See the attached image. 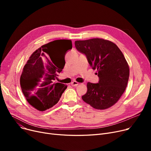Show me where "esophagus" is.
Returning <instances> with one entry per match:
<instances>
[{"instance_id":"obj_1","label":"esophagus","mask_w":151,"mask_h":151,"mask_svg":"<svg viewBox=\"0 0 151 151\" xmlns=\"http://www.w3.org/2000/svg\"><path fill=\"white\" fill-rule=\"evenodd\" d=\"M79 84V83H78L77 81H72L71 83V85L72 86H78Z\"/></svg>"}]
</instances>
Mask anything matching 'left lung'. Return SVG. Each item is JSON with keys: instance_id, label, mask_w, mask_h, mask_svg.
<instances>
[{"instance_id": "8db88e82", "label": "left lung", "mask_w": 151, "mask_h": 151, "mask_svg": "<svg viewBox=\"0 0 151 151\" xmlns=\"http://www.w3.org/2000/svg\"><path fill=\"white\" fill-rule=\"evenodd\" d=\"M75 45L92 68L97 70L99 78L98 83H88L82 99L95 109L112 106L124 92L129 78V67L122 51L112 42L102 38L77 40Z\"/></svg>"}]
</instances>
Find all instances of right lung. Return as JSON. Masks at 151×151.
Instances as JSON below:
<instances>
[{
    "instance_id": "right-lung-1",
    "label": "right lung",
    "mask_w": 151,
    "mask_h": 151,
    "mask_svg": "<svg viewBox=\"0 0 151 151\" xmlns=\"http://www.w3.org/2000/svg\"><path fill=\"white\" fill-rule=\"evenodd\" d=\"M71 48L70 40L50 42L34 51L24 67L21 88L29 104L37 110L43 111L52 107L67 89V85L55 80L65 64L66 52Z\"/></svg>"
}]
</instances>
